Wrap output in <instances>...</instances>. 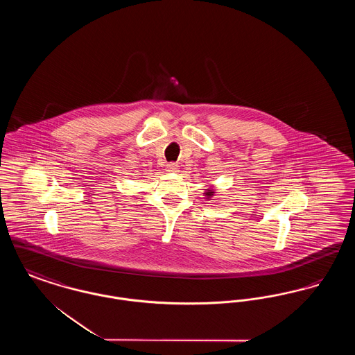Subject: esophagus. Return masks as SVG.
I'll return each instance as SVG.
<instances>
[{"label":"esophagus","mask_w":355,"mask_h":355,"mask_svg":"<svg viewBox=\"0 0 355 355\" xmlns=\"http://www.w3.org/2000/svg\"><path fill=\"white\" fill-rule=\"evenodd\" d=\"M178 168H180V166H178L177 164H168V165H166V171H168V173H175V171H178Z\"/></svg>","instance_id":"34e87169"}]
</instances>
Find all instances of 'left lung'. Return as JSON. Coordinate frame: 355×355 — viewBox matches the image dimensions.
<instances>
[{
	"mask_svg": "<svg viewBox=\"0 0 355 355\" xmlns=\"http://www.w3.org/2000/svg\"><path fill=\"white\" fill-rule=\"evenodd\" d=\"M203 196H205V200H207V201H210L214 196H216V190L213 189V187H207V189H205V193H203Z\"/></svg>",
	"mask_w": 355,
	"mask_h": 355,
	"instance_id": "8db88e82",
	"label": "left lung"
}]
</instances>
